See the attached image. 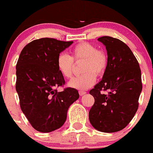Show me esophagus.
I'll return each instance as SVG.
<instances>
[{"mask_svg":"<svg viewBox=\"0 0 153 153\" xmlns=\"http://www.w3.org/2000/svg\"><path fill=\"white\" fill-rule=\"evenodd\" d=\"M79 94L80 96H82V95L85 94L86 92L84 91H79Z\"/></svg>","mask_w":153,"mask_h":153,"instance_id":"esophagus-1","label":"esophagus"}]
</instances>
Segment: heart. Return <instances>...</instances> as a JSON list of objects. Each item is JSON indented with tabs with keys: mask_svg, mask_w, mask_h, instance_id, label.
Segmentation results:
<instances>
[{
	"mask_svg": "<svg viewBox=\"0 0 153 153\" xmlns=\"http://www.w3.org/2000/svg\"><path fill=\"white\" fill-rule=\"evenodd\" d=\"M74 61L83 62L81 68L83 74L72 79L68 85L70 87L81 91L91 87L96 81V75L102 76L108 64L106 53L103 50L97 49L93 44L86 42H80L74 47L71 56L61 53L57 57V68L65 78L70 79L73 75Z\"/></svg>",
	"mask_w": 153,
	"mask_h": 153,
	"instance_id": "heart-1",
	"label": "heart"
}]
</instances>
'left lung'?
<instances>
[{"mask_svg":"<svg viewBox=\"0 0 153 153\" xmlns=\"http://www.w3.org/2000/svg\"><path fill=\"white\" fill-rule=\"evenodd\" d=\"M98 40L105 46L108 64L102 79L89 91L94 98L89 120L99 131L115 132L127 126L138 108L141 71L137 59L124 42L110 36Z\"/></svg>","mask_w":153,"mask_h":153,"instance_id":"1","label":"left lung"}]
</instances>
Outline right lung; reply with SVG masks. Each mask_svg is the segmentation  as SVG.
Segmentation results:
<instances>
[{"label":"right lung","mask_w":153,"mask_h":153,"mask_svg":"<svg viewBox=\"0 0 153 153\" xmlns=\"http://www.w3.org/2000/svg\"><path fill=\"white\" fill-rule=\"evenodd\" d=\"M72 43L52 38L36 39L23 48L16 64L20 107L31 126L41 132L61 127L69 106L79 97L74 88L57 91L65 83L57 68V57Z\"/></svg>","instance_id":"right-lung-1"}]
</instances>
